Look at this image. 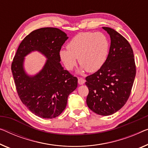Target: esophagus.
<instances>
[{
  "instance_id": "obj_1",
  "label": "esophagus",
  "mask_w": 148,
  "mask_h": 148,
  "mask_svg": "<svg viewBox=\"0 0 148 148\" xmlns=\"http://www.w3.org/2000/svg\"><path fill=\"white\" fill-rule=\"evenodd\" d=\"M78 82L79 84L82 85V84H84L85 83V80L84 78H78Z\"/></svg>"
}]
</instances>
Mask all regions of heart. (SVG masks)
I'll return each mask as SVG.
<instances>
[{
	"mask_svg": "<svg viewBox=\"0 0 148 148\" xmlns=\"http://www.w3.org/2000/svg\"><path fill=\"white\" fill-rule=\"evenodd\" d=\"M110 47L109 40L103 33L80 32L69 42L68 49L60 50L59 55L68 70L73 69L78 58V62L81 65L80 73L85 70L95 72L106 62Z\"/></svg>",
	"mask_w": 148,
	"mask_h": 148,
	"instance_id": "obj_1",
	"label": "heart"
}]
</instances>
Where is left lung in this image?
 Returning <instances> with one entry per match:
<instances>
[{
	"label": "left lung",
	"mask_w": 148,
	"mask_h": 148,
	"mask_svg": "<svg viewBox=\"0 0 148 148\" xmlns=\"http://www.w3.org/2000/svg\"><path fill=\"white\" fill-rule=\"evenodd\" d=\"M102 28L110 36V52L104 65L86 78L89 90L86 103L94 113L110 116L122 108L128 100L136 70L128 41L113 28Z\"/></svg>",
	"instance_id": "1"
}]
</instances>
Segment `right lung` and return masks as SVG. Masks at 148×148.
<instances>
[{"label": "right lung", "instance_id": "add662e5", "mask_svg": "<svg viewBox=\"0 0 148 148\" xmlns=\"http://www.w3.org/2000/svg\"><path fill=\"white\" fill-rule=\"evenodd\" d=\"M68 38L56 28H41L26 36L18 48L11 66L18 94L32 114L45 119L58 116L66 108L68 97L78 86V79L64 69L59 52ZM38 51L47 58L43 67L30 75L24 68L25 57Z\"/></svg>", "mask_w": 148, "mask_h": 148}]
</instances>
